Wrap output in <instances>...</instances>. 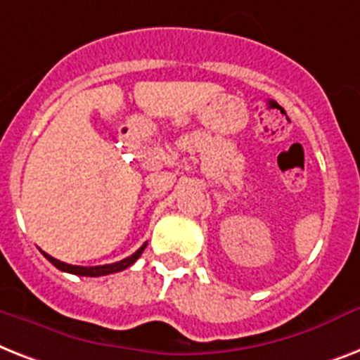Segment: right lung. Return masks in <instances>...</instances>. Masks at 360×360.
Instances as JSON below:
<instances>
[{
	"label": "right lung",
	"instance_id": "right-lung-1",
	"mask_svg": "<svg viewBox=\"0 0 360 360\" xmlns=\"http://www.w3.org/2000/svg\"><path fill=\"white\" fill-rule=\"evenodd\" d=\"M145 247H146V243H143V245H141L139 249H137V251L131 255V257L124 258V260L115 262V264H103V266H93V267L72 266V264H65V262L50 257V255H48V252H44V251H42V255H44V257L48 258V260H50L51 264L57 267V269H61V271L72 273V275H82V277H102V275L119 273V271H122V269H126V267H130L131 264H134V262L141 257V252L145 251Z\"/></svg>",
	"mask_w": 360,
	"mask_h": 360
}]
</instances>
